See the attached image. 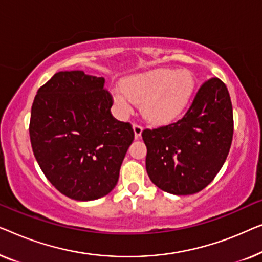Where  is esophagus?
Segmentation results:
<instances>
[{"instance_id":"esophagus-1","label":"esophagus","mask_w":262,"mask_h":262,"mask_svg":"<svg viewBox=\"0 0 262 262\" xmlns=\"http://www.w3.org/2000/svg\"><path fill=\"white\" fill-rule=\"evenodd\" d=\"M133 129H134V135H135V139H139L140 136L142 134V127L140 126V124H134L133 126Z\"/></svg>"}]
</instances>
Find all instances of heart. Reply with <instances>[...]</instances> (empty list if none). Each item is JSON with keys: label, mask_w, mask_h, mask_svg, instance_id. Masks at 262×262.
Instances as JSON below:
<instances>
[{"label": "heart", "mask_w": 262, "mask_h": 262, "mask_svg": "<svg viewBox=\"0 0 262 262\" xmlns=\"http://www.w3.org/2000/svg\"><path fill=\"white\" fill-rule=\"evenodd\" d=\"M194 78L186 70L156 69L124 79L122 89L113 91V98L123 113H130L141 103L145 119L153 124H166L185 112L194 91Z\"/></svg>", "instance_id": "1"}]
</instances>
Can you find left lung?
<instances>
[{
	"mask_svg": "<svg viewBox=\"0 0 262 262\" xmlns=\"http://www.w3.org/2000/svg\"><path fill=\"white\" fill-rule=\"evenodd\" d=\"M233 133V106L226 84L219 78L206 80L182 120L142 132L147 174L165 192H200L222 168Z\"/></svg>",
	"mask_w": 262,
	"mask_h": 262,
	"instance_id": "obj_1",
	"label": "left lung"
}]
</instances>
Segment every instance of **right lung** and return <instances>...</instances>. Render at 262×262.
<instances>
[{"label": "right lung", "instance_id": "right-lung-1", "mask_svg": "<svg viewBox=\"0 0 262 262\" xmlns=\"http://www.w3.org/2000/svg\"><path fill=\"white\" fill-rule=\"evenodd\" d=\"M103 77L60 71L40 88L29 136L40 168L56 189L76 201H94L116 186L134 132L114 119Z\"/></svg>", "mask_w": 262, "mask_h": 262}]
</instances>
